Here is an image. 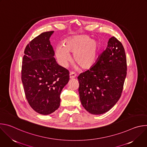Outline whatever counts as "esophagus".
<instances>
[{
    "mask_svg": "<svg viewBox=\"0 0 147 147\" xmlns=\"http://www.w3.org/2000/svg\"><path fill=\"white\" fill-rule=\"evenodd\" d=\"M76 74H75L74 72H70V79H73L76 77Z\"/></svg>",
    "mask_w": 147,
    "mask_h": 147,
    "instance_id": "esophagus-1",
    "label": "esophagus"
}]
</instances>
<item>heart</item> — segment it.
<instances>
[{"instance_id":"obj_1","label":"heart","mask_w":147,"mask_h":147,"mask_svg":"<svg viewBox=\"0 0 147 147\" xmlns=\"http://www.w3.org/2000/svg\"><path fill=\"white\" fill-rule=\"evenodd\" d=\"M100 49L99 42L88 35H77L66 40L63 46L57 47L55 53L59 64L66 67L71 60L69 53L73 54V59L84 69L91 67L95 63Z\"/></svg>"}]
</instances>
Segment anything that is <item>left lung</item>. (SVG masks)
I'll return each instance as SVG.
<instances>
[{"instance_id": "left-lung-1", "label": "left lung", "mask_w": 147, "mask_h": 147, "mask_svg": "<svg viewBox=\"0 0 147 147\" xmlns=\"http://www.w3.org/2000/svg\"><path fill=\"white\" fill-rule=\"evenodd\" d=\"M126 74L124 49L120 42L113 36L95 63L77 78L82 107L92 115L109 111L121 96Z\"/></svg>"}]
</instances>
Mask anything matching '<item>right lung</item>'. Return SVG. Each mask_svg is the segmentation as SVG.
Returning <instances> with one entry per match:
<instances>
[{
  "label": "right lung",
  "mask_w": 147,
  "mask_h": 147,
  "mask_svg": "<svg viewBox=\"0 0 147 147\" xmlns=\"http://www.w3.org/2000/svg\"><path fill=\"white\" fill-rule=\"evenodd\" d=\"M54 31L40 34L24 51L22 80L26 98L37 113L48 115L60 106V93L69 81V72L54 58L50 42Z\"/></svg>",
  "instance_id": "add662e5"
}]
</instances>
